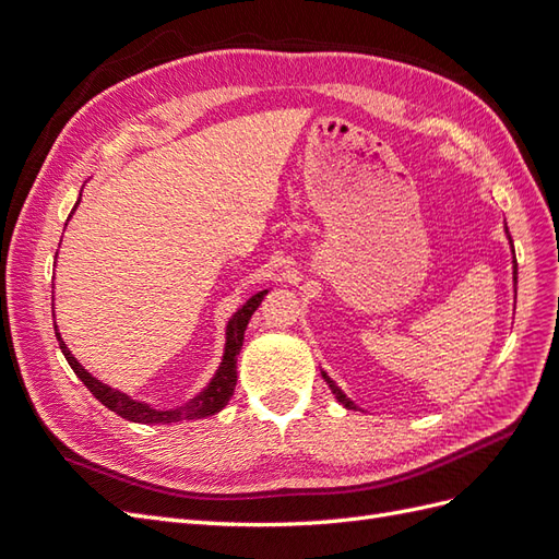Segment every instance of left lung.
<instances>
[{
    "label": "left lung",
    "instance_id": "8db88e82",
    "mask_svg": "<svg viewBox=\"0 0 559 559\" xmlns=\"http://www.w3.org/2000/svg\"><path fill=\"white\" fill-rule=\"evenodd\" d=\"M511 245H513V242H511ZM324 380L329 382V386H331V392L335 394V399H337V401H341V403L345 405V408H349V411H354V408H357V405H354V403H352V401H349V399H347V396L343 394V389H341V386H337V384H335V382H333V380H331V378H329L326 373H324Z\"/></svg>",
    "mask_w": 559,
    "mask_h": 559
}]
</instances>
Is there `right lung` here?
Here are the masks:
<instances>
[{
    "label": "right lung",
    "mask_w": 559,
    "mask_h": 559,
    "mask_svg": "<svg viewBox=\"0 0 559 559\" xmlns=\"http://www.w3.org/2000/svg\"><path fill=\"white\" fill-rule=\"evenodd\" d=\"M81 200V195H79ZM79 205V202H76ZM74 205V210H76ZM58 257V253H56ZM267 292H259L257 296H251L245 306L235 312L228 321V329H226V352H224V361L222 366H218L216 376L212 378V382L202 389V392L191 399L186 405H181V408H173V411H156L151 408V405L142 403V401H134L126 394L118 392V389H111L107 386L105 382L95 380L86 368H83L74 357L70 347L64 345V341L58 333V326H56V335H58V343H60V349L64 354L67 364L72 366V370L76 373V378L86 384L91 389V394L107 405L109 411H114L116 415H121L130 421H142V425H173V421H181V419H200V417H210L214 413H218L224 408V405L230 401L233 392H235V382H238V354L242 349V343H245V331H247V324L251 314L257 312V308L261 306V300Z\"/></svg>",
    "instance_id": "right-lung-1"
}]
</instances>
